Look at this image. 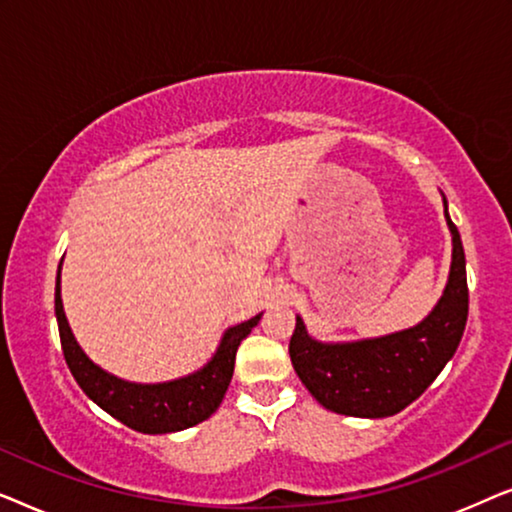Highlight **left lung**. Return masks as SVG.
<instances>
[{
    "label": "left lung",
    "mask_w": 512,
    "mask_h": 512,
    "mask_svg": "<svg viewBox=\"0 0 512 512\" xmlns=\"http://www.w3.org/2000/svg\"><path fill=\"white\" fill-rule=\"evenodd\" d=\"M452 233V265L443 298L422 324L359 342H319L296 317L291 363L307 391L326 410L349 417H391L429 389L457 352L468 319L466 256L459 230Z\"/></svg>",
    "instance_id": "left-lung-1"
}]
</instances>
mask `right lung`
<instances>
[{
  "label": "right lung",
  "mask_w": 512,
  "mask_h": 512,
  "mask_svg": "<svg viewBox=\"0 0 512 512\" xmlns=\"http://www.w3.org/2000/svg\"><path fill=\"white\" fill-rule=\"evenodd\" d=\"M55 317H58L65 361L83 394L100 405L104 412H109L111 417H116L118 422L139 433L184 431L188 426L212 417L228 391L230 377L235 370L237 347L251 333V328L261 321V314H256L249 321L228 328L212 361L198 373L163 384H135L109 375L107 370L95 366L83 354L79 342L74 340L72 328L67 324L65 310H62L60 270L58 279H55Z\"/></svg>",
  "instance_id": "add662e5"
}]
</instances>
